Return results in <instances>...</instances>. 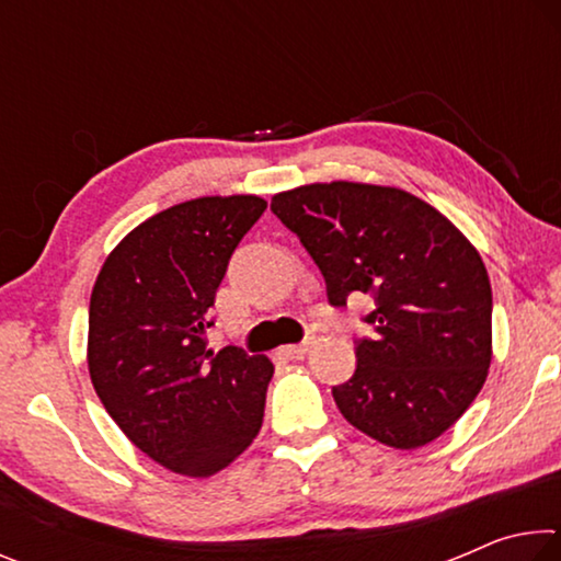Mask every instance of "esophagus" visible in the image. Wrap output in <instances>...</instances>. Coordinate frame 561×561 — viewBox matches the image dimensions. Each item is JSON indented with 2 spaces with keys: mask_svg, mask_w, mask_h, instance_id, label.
Masks as SVG:
<instances>
[{
  "mask_svg": "<svg viewBox=\"0 0 561 561\" xmlns=\"http://www.w3.org/2000/svg\"><path fill=\"white\" fill-rule=\"evenodd\" d=\"M311 344H314V341L307 339V341H301V344L282 346V348H279V354H282V356H287V358H301L304 354H307V351H309V346H311Z\"/></svg>",
  "mask_w": 561,
  "mask_h": 561,
  "instance_id": "esophagus-1",
  "label": "esophagus"
}]
</instances>
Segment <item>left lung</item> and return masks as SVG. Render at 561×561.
Here are the masks:
<instances>
[{
    "instance_id": "obj_1",
    "label": "left lung",
    "mask_w": 561,
    "mask_h": 561,
    "mask_svg": "<svg viewBox=\"0 0 561 561\" xmlns=\"http://www.w3.org/2000/svg\"><path fill=\"white\" fill-rule=\"evenodd\" d=\"M327 279L331 307L371 294L356 371L334 386L341 415L383 445L413 450L468 411L492 358V289L458 227L405 190L314 183L272 197Z\"/></svg>"
}]
</instances>
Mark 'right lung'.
<instances>
[{"label":"right lung","instance_id":"right-lung-1","mask_svg":"<svg viewBox=\"0 0 561 561\" xmlns=\"http://www.w3.org/2000/svg\"><path fill=\"white\" fill-rule=\"evenodd\" d=\"M267 210L257 195L197 197L148 217L113 250L89 307V374L103 408L148 458L210 478L262 428L274 366L207 348L227 264Z\"/></svg>","mask_w":561,"mask_h":561}]
</instances>
